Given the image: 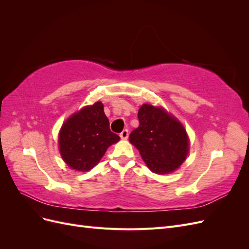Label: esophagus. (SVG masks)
Here are the masks:
<instances>
[{
  "mask_svg": "<svg viewBox=\"0 0 249 249\" xmlns=\"http://www.w3.org/2000/svg\"><path fill=\"white\" fill-rule=\"evenodd\" d=\"M119 136H120V138H122V139H126L127 137H129V131L124 130L122 133H120Z\"/></svg>",
  "mask_w": 249,
  "mask_h": 249,
  "instance_id": "34e87169",
  "label": "esophagus"
}]
</instances>
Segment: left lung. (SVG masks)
<instances>
[{
    "instance_id": "left-lung-1",
    "label": "left lung",
    "mask_w": 249,
    "mask_h": 249,
    "mask_svg": "<svg viewBox=\"0 0 249 249\" xmlns=\"http://www.w3.org/2000/svg\"><path fill=\"white\" fill-rule=\"evenodd\" d=\"M139 126L129 140L139 150L149 170L168 175L188 157L190 140L183 124L162 106L143 104L138 111Z\"/></svg>"
}]
</instances>
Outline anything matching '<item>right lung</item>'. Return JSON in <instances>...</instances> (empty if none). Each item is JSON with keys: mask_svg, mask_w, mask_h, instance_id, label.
Returning a JSON list of instances; mask_svg holds the SVG:
<instances>
[{"mask_svg": "<svg viewBox=\"0 0 249 249\" xmlns=\"http://www.w3.org/2000/svg\"><path fill=\"white\" fill-rule=\"evenodd\" d=\"M120 140L110 131L109 119L102 102H95L74 112L58 134V148L70 168L86 172L97 165L109 146Z\"/></svg>", "mask_w": 249, "mask_h": 249, "instance_id": "1", "label": "right lung"}]
</instances>
